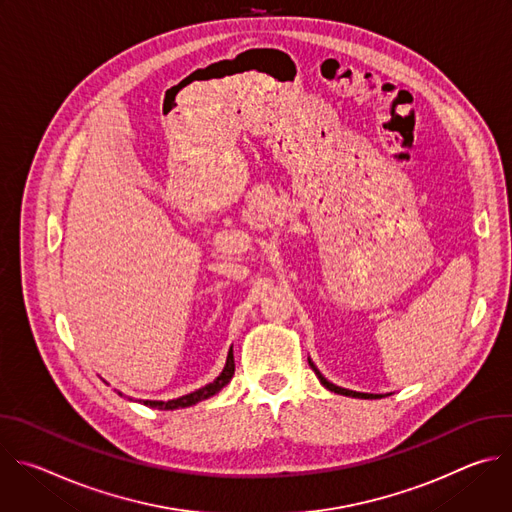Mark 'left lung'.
Instances as JSON below:
<instances>
[{
    "label": "left lung",
    "mask_w": 512,
    "mask_h": 512,
    "mask_svg": "<svg viewBox=\"0 0 512 512\" xmlns=\"http://www.w3.org/2000/svg\"><path fill=\"white\" fill-rule=\"evenodd\" d=\"M310 360V358H308ZM310 367H312V371L316 373V377L320 379V383L328 389V391H332V393H338V395H346V397H356V399H379V397H383V395H373V393H358V391H350V389H342V387H336L334 383H330V381H326L324 379V375L316 369V364L310 360Z\"/></svg>",
    "instance_id": "obj_1"
}]
</instances>
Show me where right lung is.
<instances>
[{"mask_svg": "<svg viewBox=\"0 0 512 512\" xmlns=\"http://www.w3.org/2000/svg\"><path fill=\"white\" fill-rule=\"evenodd\" d=\"M233 375H235V358H233V348H231L223 373L218 375L212 383H208V385H204V387H200V389H196V391H192L188 395H182L178 399H170V401H139V403L148 405V407H154V409H164V411H172V409H180V407H190V405H196L198 401H204V399L216 395L218 391H221L233 379Z\"/></svg>", "mask_w": 512, "mask_h": 512, "instance_id": "right-lung-1", "label": "right lung"}]
</instances>
